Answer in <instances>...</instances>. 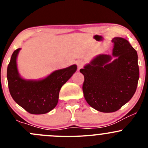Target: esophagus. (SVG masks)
Here are the masks:
<instances>
[{
    "instance_id": "34e87169",
    "label": "esophagus",
    "mask_w": 148,
    "mask_h": 148,
    "mask_svg": "<svg viewBox=\"0 0 148 148\" xmlns=\"http://www.w3.org/2000/svg\"><path fill=\"white\" fill-rule=\"evenodd\" d=\"M77 66H78L79 69H80L82 68V66H84V62H82V61H81V60L77 61Z\"/></svg>"
}]
</instances>
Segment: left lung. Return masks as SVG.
I'll list each match as a JSON object with an SVG mask.
<instances>
[{"label": "left lung", "instance_id": "obj_1", "mask_svg": "<svg viewBox=\"0 0 148 148\" xmlns=\"http://www.w3.org/2000/svg\"><path fill=\"white\" fill-rule=\"evenodd\" d=\"M112 56L99 54L80 72L84 77L82 89L88 104L102 112H113L129 102L138 86L140 72L138 53L127 40L112 39Z\"/></svg>", "mask_w": 148, "mask_h": 148}]
</instances>
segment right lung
Wrapping results in <instances>:
<instances>
[{
  "label": "right lung",
  "mask_w": 148,
  "mask_h": 148,
  "mask_svg": "<svg viewBox=\"0 0 148 148\" xmlns=\"http://www.w3.org/2000/svg\"><path fill=\"white\" fill-rule=\"evenodd\" d=\"M21 49L13 51L7 69L8 89L13 100L31 114H41L53 110L59 101L62 86L77 71V65L56 70L41 80H26L20 77L16 59Z\"/></svg>",
  "instance_id": "add662e5"
}]
</instances>
